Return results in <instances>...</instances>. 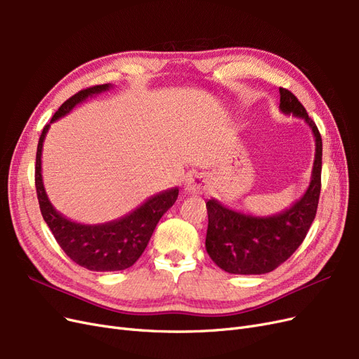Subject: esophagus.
<instances>
[{
    "instance_id": "esophagus-1",
    "label": "esophagus",
    "mask_w": 359,
    "mask_h": 359,
    "mask_svg": "<svg viewBox=\"0 0 359 359\" xmlns=\"http://www.w3.org/2000/svg\"><path fill=\"white\" fill-rule=\"evenodd\" d=\"M208 187V182H206V178L202 175H193L189 178L186 182V191L190 194H201Z\"/></svg>"
}]
</instances>
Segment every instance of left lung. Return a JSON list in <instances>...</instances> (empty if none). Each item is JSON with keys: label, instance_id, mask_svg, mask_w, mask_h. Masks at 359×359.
I'll return each instance as SVG.
<instances>
[{"label": "left lung", "instance_id": "left-lung-1", "mask_svg": "<svg viewBox=\"0 0 359 359\" xmlns=\"http://www.w3.org/2000/svg\"><path fill=\"white\" fill-rule=\"evenodd\" d=\"M280 111L302 118L311 128L316 153L310 186L287 210L266 217L231 210L215 199L206 202L208 231L205 247L215 265L226 273L243 276L271 273L295 253L316 217L322 173L320 133L306 107L286 88H280Z\"/></svg>", "mask_w": 359, "mask_h": 359}]
</instances>
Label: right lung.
Instances as JSON below:
<instances>
[{"label":"right lung","mask_w":359,"mask_h":359,"mask_svg":"<svg viewBox=\"0 0 359 359\" xmlns=\"http://www.w3.org/2000/svg\"><path fill=\"white\" fill-rule=\"evenodd\" d=\"M111 83L82 90L64 102L45 126L39 139L36 156V190L40 211L57 243L73 262L90 271H121L132 266L144 253L158 220L178 199V187L165 190L147 199L142 205L118 220L102 224H82L69 220L50 203L41 178L43 142L50 124L66 116L76 104L88 97L104 93Z\"/></svg>","instance_id":"add662e5"}]
</instances>
